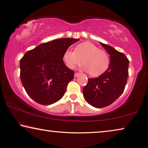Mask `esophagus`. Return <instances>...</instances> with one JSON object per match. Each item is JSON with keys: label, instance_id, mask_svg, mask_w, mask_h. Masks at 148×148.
<instances>
[{"label": "esophagus", "instance_id": "34e87169", "mask_svg": "<svg viewBox=\"0 0 148 148\" xmlns=\"http://www.w3.org/2000/svg\"><path fill=\"white\" fill-rule=\"evenodd\" d=\"M80 74H81L79 73V72H76V73L74 74V77H77V76H79Z\"/></svg>", "mask_w": 148, "mask_h": 148}]
</instances>
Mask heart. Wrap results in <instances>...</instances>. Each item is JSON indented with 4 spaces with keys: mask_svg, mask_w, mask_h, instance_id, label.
Segmentation results:
<instances>
[{
    "mask_svg": "<svg viewBox=\"0 0 148 148\" xmlns=\"http://www.w3.org/2000/svg\"><path fill=\"white\" fill-rule=\"evenodd\" d=\"M63 60L69 69H74L83 63V68L91 76H98L109 68L110 58L107 52L90 42L77 45L75 50L68 48L63 55Z\"/></svg>",
    "mask_w": 148,
    "mask_h": 148,
    "instance_id": "1",
    "label": "heart"
}]
</instances>
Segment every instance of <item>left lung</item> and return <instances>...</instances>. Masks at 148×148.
<instances>
[{"mask_svg": "<svg viewBox=\"0 0 148 148\" xmlns=\"http://www.w3.org/2000/svg\"><path fill=\"white\" fill-rule=\"evenodd\" d=\"M110 55L108 69L98 77L88 79L83 89L85 100L96 108L109 106L119 98L125 89L129 76V61L124 53L100 42Z\"/></svg>", "mask_w": 148, "mask_h": 148, "instance_id": "left-lung-1", "label": "left lung"}]
</instances>
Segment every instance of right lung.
<instances>
[{
	"label": "right lung",
	"instance_id": "obj_1",
	"mask_svg": "<svg viewBox=\"0 0 148 148\" xmlns=\"http://www.w3.org/2000/svg\"><path fill=\"white\" fill-rule=\"evenodd\" d=\"M79 40L62 38L45 42L28 51L21 59V80L32 100L47 106L64 96L74 72L65 65L63 55Z\"/></svg>",
	"mask_w": 148,
	"mask_h": 148
}]
</instances>
